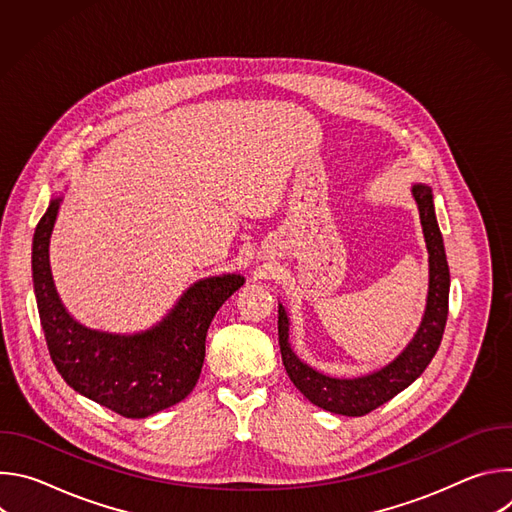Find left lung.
Masks as SVG:
<instances>
[{
  "label": "left lung",
  "instance_id": "obj_1",
  "mask_svg": "<svg viewBox=\"0 0 512 512\" xmlns=\"http://www.w3.org/2000/svg\"><path fill=\"white\" fill-rule=\"evenodd\" d=\"M413 198L419 208L423 237L429 253V291L427 306L421 326L407 348L381 371L356 379H336L302 362L289 346V320L285 308L279 304L277 330L283 367L306 399L314 405L346 415L360 417L367 415L383 403L391 401L397 393L407 389L423 371L440 348L446 320H448V298H450V267L446 259L444 239L435 221L433 194L425 184H413Z\"/></svg>",
  "mask_w": 512,
  "mask_h": 512
}]
</instances>
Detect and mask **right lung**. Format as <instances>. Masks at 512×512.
Listing matches in <instances>:
<instances>
[{
  "instance_id": "obj_1",
  "label": "right lung",
  "mask_w": 512,
  "mask_h": 512,
  "mask_svg": "<svg viewBox=\"0 0 512 512\" xmlns=\"http://www.w3.org/2000/svg\"><path fill=\"white\" fill-rule=\"evenodd\" d=\"M62 198H52L32 243V277L40 324L56 371L77 393L131 419L180 403L198 383L208 326L245 277L227 273L196 281L154 328L121 336L72 318L50 273L48 245Z\"/></svg>"
}]
</instances>
